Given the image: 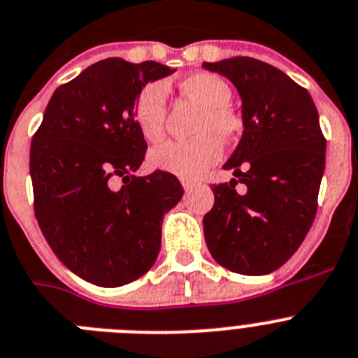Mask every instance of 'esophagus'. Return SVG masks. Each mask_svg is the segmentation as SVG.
Here are the masks:
<instances>
[{
    "label": "esophagus",
    "instance_id": "esophagus-1",
    "mask_svg": "<svg viewBox=\"0 0 358 358\" xmlns=\"http://www.w3.org/2000/svg\"><path fill=\"white\" fill-rule=\"evenodd\" d=\"M181 185H182V188H185V190L188 192V190H192V188H194L195 182L192 181V179H181Z\"/></svg>",
    "mask_w": 358,
    "mask_h": 358
}]
</instances>
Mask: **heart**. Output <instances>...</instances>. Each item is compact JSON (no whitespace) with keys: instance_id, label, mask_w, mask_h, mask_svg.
I'll use <instances>...</instances> for the list:
<instances>
[{"instance_id":"1","label":"heart","mask_w":358,"mask_h":358,"mask_svg":"<svg viewBox=\"0 0 358 358\" xmlns=\"http://www.w3.org/2000/svg\"><path fill=\"white\" fill-rule=\"evenodd\" d=\"M182 92L204 106L195 134L186 141H170L150 154L152 166L179 177H199L221 159L222 139H231L241 130V119L228 106L231 88L213 74H194L182 81ZM168 87L154 81L143 88L134 103V119L146 141L157 143L164 136Z\"/></svg>"}]
</instances>
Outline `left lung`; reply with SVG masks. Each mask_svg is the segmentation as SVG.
<instances>
[{
  "label": "left lung",
  "instance_id": "obj_1",
  "mask_svg": "<svg viewBox=\"0 0 358 358\" xmlns=\"http://www.w3.org/2000/svg\"><path fill=\"white\" fill-rule=\"evenodd\" d=\"M234 83L243 103V137L224 163L236 179L213 185L204 241L226 270L266 275L302 244L317 213L326 139L306 88L253 57L203 63ZM245 172L243 173L242 170Z\"/></svg>",
  "mask_w": 358,
  "mask_h": 358
}]
</instances>
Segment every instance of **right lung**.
I'll list each match as a JSON object with an SVG mask.
<instances>
[{"label": "right lung", "mask_w": 358, "mask_h": 358, "mask_svg": "<svg viewBox=\"0 0 358 358\" xmlns=\"http://www.w3.org/2000/svg\"><path fill=\"white\" fill-rule=\"evenodd\" d=\"M170 66L108 57L61 85L30 145L34 212L63 264L103 288L132 282L154 266L164 213L181 201V182L155 170L132 176L146 141L134 103ZM121 176L115 191L111 179Z\"/></svg>", "instance_id": "1"}]
</instances>
